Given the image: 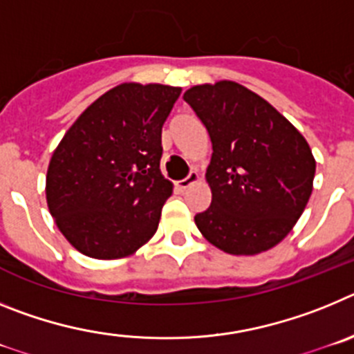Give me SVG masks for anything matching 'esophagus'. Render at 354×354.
<instances>
[{
  "mask_svg": "<svg viewBox=\"0 0 354 354\" xmlns=\"http://www.w3.org/2000/svg\"><path fill=\"white\" fill-rule=\"evenodd\" d=\"M198 180H200V175L196 174V171H189V175H187L186 179L177 180V187H179L180 192H184L186 187H189V186H192V184L198 183Z\"/></svg>",
  "mask_w": 354,
  "mask_h": 354,
  "instance_id": "1",
  "label": "esophagus"
}]
</instances>
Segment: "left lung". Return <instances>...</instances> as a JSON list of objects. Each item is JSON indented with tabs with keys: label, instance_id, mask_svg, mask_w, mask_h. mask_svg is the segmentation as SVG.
<instances>
[{
	"label": "left lung",
	"instance_id": "8db88e82",
	"mask_svg": "<svg viewBox=\"0 0 354 354\" xmlns=\"http://www.w3.org/2000/svg\"><path fill=\"white\" fill-rule=\"evenodd\" d=\"M212 143L211 205L195 216L211 245L255 255L278 245L310 198L312 150L296 127L261 95L234 81L184 93Z\"/></svg>",
	"mask_w": 354,
	"mask_h": 354
}]
</instances>
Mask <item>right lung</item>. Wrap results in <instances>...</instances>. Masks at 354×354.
Listing matches in <instances>:
<instances>
[{"instance_id":"right-lung-1","label":"right lung","mask_w":354,"mask_h":354,"mask_svg":"<svg viewBox=\"0 0 354 354\" xmlns=\"http://www.w3.org/2000/svg\"><path fill=\"white\" fill-rule=\"evenodd\" d=\"M179 86L118 84L84 109L53 152L48 207L92 259L134 253L158 230L171 183L161 175V129Z\"/></svg>"}]
</instances>
